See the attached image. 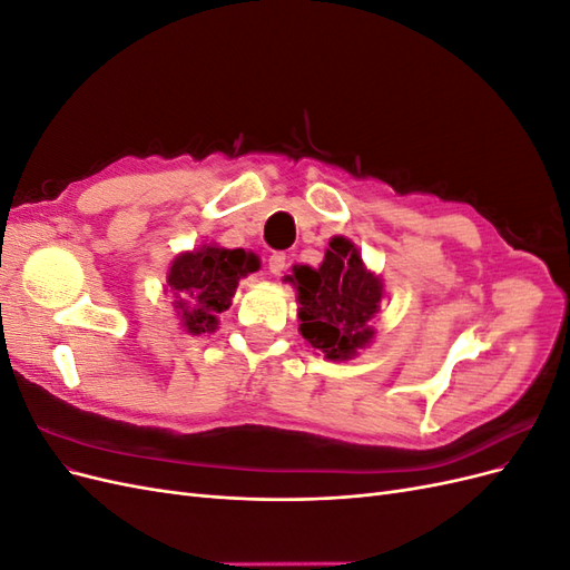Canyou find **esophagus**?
<instances>
[{
	"instance_id": "34e87169",
	"label": "esophagus",
	"mask_w": 570,
	"mask_h": 570,
	"mask_svg": "<svg viewBox=\"0 0 570 570\" xmlns=\"http://www.w3.org/2000/svg\"><path fill=\"white\" fill-rule=\"evenodd\" d=\"M287 268V256L285 254H271L268 258V271L273 275H283V271Z\"/></svg>"
}]
</instances>
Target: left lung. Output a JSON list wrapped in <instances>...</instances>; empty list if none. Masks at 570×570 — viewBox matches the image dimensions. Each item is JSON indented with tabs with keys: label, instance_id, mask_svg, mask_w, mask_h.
Returning a JSON list of instances; mask_svg holds the SVG:
<instances>
[{
	"label": "left lung",
	"instance_id": "obj_1",
	"mask_svg": "<svg viewBox=\"0 0 570 570\" xmlns=\"http://www.w3.org/2000/svg\"><path fill=\"white\" fill-rule=\"evenodd\" d=\"M287 283L297 289L299 333L325 358L350 361L375 340L385 285L350 237L335 235L318 268L292 266Z\"/></svg>",
	"mask_w": 570,
	"mask_h": 570
}]
</instances>
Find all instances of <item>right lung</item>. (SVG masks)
I'll return each mask as SVG.
<instances>
[{"instance_id": "obj_1", "label": "right lung", "mask_w": 570, "mask_h": 570, "mask_svg": "<svg viewBox=\"0 0 570 570\" xmlns=\"http://www.w3.org/2000/svg\"><path fill=\"white\" fill-rule=\"evenodd\" d=\"M258 268L245 249H226L216 243L180 252L168 266L164 292L174 297V312L187 335L216 333L218 314L233 304L239 278Z\"/></svg>"}]
</instances>
